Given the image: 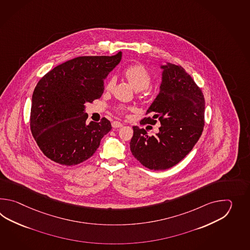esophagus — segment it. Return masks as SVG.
<instances>
[{
	"mask_svg": "<svg viewBox=\"0 0 250 250\" xmlns=\"http://www.w3.org/2000/svg\"><path fill=\"white\" fill-rule=\"evenodd\" d=\"M112 126L114 128H118V127H123V124L122 123H120V122H112Z\"/></svg>",
	"mask_w": 250,
	"mask_h": 250,
	"instance_id": "1",
	"label": "esophagus"
}]
</instances>
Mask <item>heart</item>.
<instances>
[{
    "mask_svg": "<svg viewBox=\"0 0 250 250\" xmlns=\"http://www.w3.org/2000/svg\"><path fill=\"white\" fill-rule=\"evenodd\" d=\"M124 77L128 81V83L132 85L133 87L137 91H143L146 92L148 89V86L152 82V75L149 72L143 64L135 63L127 66L124 69ZM115 85V78L111 77L105 84V90L111 91ZM114 110L120 113L125 115L127 112L132 110V107L125 106V105H117L114 108Z\"/></svg>",
    "mask_w": 250,
    "mask_h": 250,
    "instance_id": "obj_1",
    "label": "heart"
}]
</instances>
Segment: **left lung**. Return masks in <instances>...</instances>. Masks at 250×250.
I'll use <instances>...</instances> for the list:
<instances>
[{
    "mask_svg": "<svg viewBox=\"0 0 250 250\" xmlns=\"http://www.w3.org/2000/svg\"><path fill=\"white\" fill-rule=\"evenodd\" d=\"M163 82L158 96L140 124L155 125L159 132L149 136L145 128L133 127V156L150 170H167L188 154L202 135L205 97L200 87L180 65L162 66Z\"/></svg>",
    "mask_w": 250,
    "mask_h": 250,
    "instance_id": "obj_1",
    "label": "left lung"
}]
</instances>
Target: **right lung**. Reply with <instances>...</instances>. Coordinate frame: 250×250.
<instances>
[{
    "label": "right lung",
    "instance_id": "right-lung-1",
    "mask_svg": "<svg viewBox=\"0 0 250 250\" xmlns=\"http://www.w3.org/2000/svg\"><path fill=\"white\" fill-rule=\"evenodd\" d=\"M122 59L80 56L60 64L38 81L33 93L30 129L42 154L60 165L90 158L112 129L106 118L86 124V103L101 97L104 79Z\"/></svg>",
    "mask_w": 250,
    "mask_h": 250
}]
</instances>
